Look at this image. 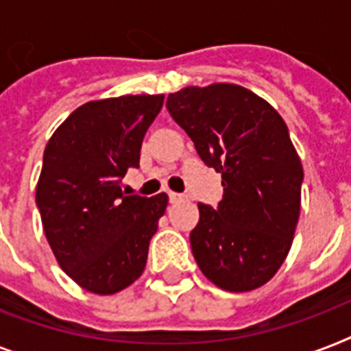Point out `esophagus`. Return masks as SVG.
<instances>
[{
	"mask_svg": "<svg viewBox=\"0 0 351 351\" xmlns=\"http://www.w3.org/2000/svg\"><path fill=\"white\" fill-rule=\"evenodd\" d=\"M184 195H178V193H169V202L171 204H176V202H182L184 200Z\"/></svg>",
	"mask_w": 351,
	"mask_h": 351,
	"instance_id": "34e87169",
	"label": "esophagus"
}]
</instances>
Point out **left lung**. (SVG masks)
<instances>
[{
  "label": "left lung",
  "instance_id": "left-lung-1",
  "mask_svg": "<svg viewBox=\"0 0 351 351\" xmlns=\"http://www.w3.org/2000/svg\"><path fill=\"white\" fill-rule=\"evenodd\" d=\"M167 111L222 175L219 208L198 204L189 237L200 271L226 291L261 288L286 261L300 215L304 173L288 127L234 84L186 87L167 96Z\"/></svg>",
  "mask_w": 351,
  "mask_h": 351
}]
</instances>
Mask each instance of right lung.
I'll return each instance as SVG.
<instances>
[{"label":"right lung","instance_id":"right-lung-1","mask_svg":"<svg viewBox=\"0 0 351 351\" xmlns=\"http://www.w3.org/2000/svg\"><path fill=\"white\" fill-rule=\"evenodd\" d=\"M162 106L164 95L87 101L47 143L36 206L60 267L90 293H118L145 269L169 198L125 195L121 178Z\"/></svg>","mask_w":351,"mask_h":351}]
</instances>
